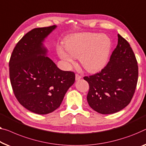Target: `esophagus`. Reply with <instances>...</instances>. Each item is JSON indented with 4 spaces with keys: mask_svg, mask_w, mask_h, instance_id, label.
I'll return each mask as SVG.
<instances>
[{
    "mask_svg": "<svg viewBox=\"0 0 146 146\" xmlns=\"http://www.w3.org/2000/svg\"><path fill=\"white\" fill-rule=\"evenodd\" d=\"M81 79V77L79 75V74H76L75 75V80H79Z\"/></svg>",
    "mask_w": 146,
    "mask_h": 146,
    "instance_id": "obj_1",
    "label": "esophagus"
}]
</instances>
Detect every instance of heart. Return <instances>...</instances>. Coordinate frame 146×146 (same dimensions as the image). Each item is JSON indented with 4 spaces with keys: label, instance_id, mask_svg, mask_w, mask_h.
Returning a JSON list of instances; mask_svg holds the SVG:
<instances>
[{
    "label": "heart",
    "instance_id": "obj_1",
    "mask_svg": "<svg viewBox=\"0 0 146 146\" xmlns=\"http://www.w3.org/2000/svg\"><path fill=\"white\" fill-rule=\"evenodd\" d=\"M64 47L66 51L62 46H58L57 51L67 65L73 63L74 58L79 57L82 66L88 72L95 73L107 64L111 42L106 35L84 33L69 36Z\"/></svg>",
    "mask_w": 146,
    "mask_h": 146
}]
</instances>
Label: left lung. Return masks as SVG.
<instances>
[{"label": "left lung", "mask_w": 146, "mask_h": 146, "mask_svg": "<svg viewBox=\"0 0 146 146\" xmlns=\"http://www.w3.org/2000/svg\"><path fill=\"white\" fill-rule=\"evenodd\" d=\"M138 77V67L129 43L118 34V43L110 62L100 73L84 79L88 82L87 101L101 114L117 113L129 105Z\"/></svg>", "instance_id": "1"}]
</instances>
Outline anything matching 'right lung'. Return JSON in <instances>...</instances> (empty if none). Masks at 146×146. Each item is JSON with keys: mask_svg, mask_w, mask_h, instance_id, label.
I'll list each match as a JSON object with an SVG mask.
<instances>
[{"mask_svg": "<svg viewBox=\"0 0 146 146\" xmlns=\"http://www.w3.org/2000/svg\"><path fill=\"white\" fill-rule=\"evenodd\" d=\"M56 27L35 28L26 33L17 43L9 62L15 96L21 106L39 115L59 108L75 82V73L61 70L46 56L43 42Z\"/></svg>", "mask_w": 146, "mask_h": 146, "instance_id": "obj_1", "label": "right lung"}]
</instances>
